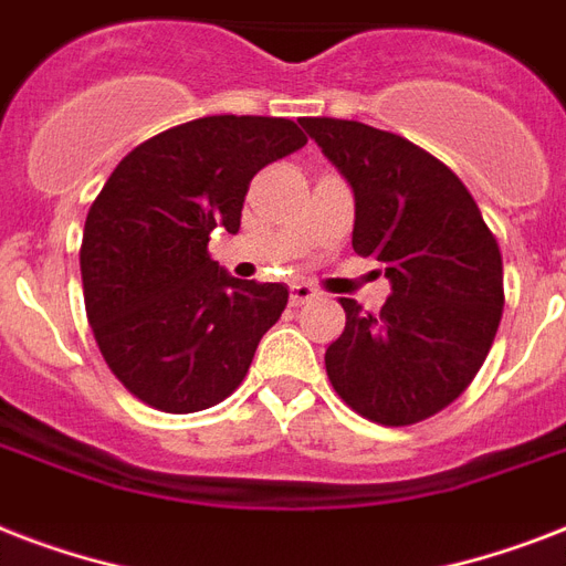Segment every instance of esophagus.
I'll list each match as a JSON object with an SVG mask.
<instances>
[{
	"instance_id": "1",
	"label": "esophagus",
	"mask_w": 566,
	"mask_h": 566,
	"mask_svg": "<svg viewBox=\"0 0 566 566\" xmlns=\"http://www.w3.org/2000/svg\"><path fill=\"white\" fill-rule=\"evenodd\" d=\"M317 300V291L311 284H293L291 287V305H305V302Z\"/></svg>"
}]
</instances>
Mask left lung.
Masks as SVG:
<instances>
[{
  "label": "left lung",
  "mask_w": 566,
  "mask_h": 566,
  "mask_svg": "<svg viewBox=\"0 0 566 566\" xmlns=\"http://www.w3.org/2000/svg\"><path fill=\"white\" fill-rule=\"evenodd\" d=\"M355 193L353 249L381 261L390 296L355 300L326 349L332 387L381 426L420 422L464 394L500 328L502 255L482 211L447 164L355 119L305 117Z\"/></svg>",
  "instance_id": "obj_1"
}]
</instances>
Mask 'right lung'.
<instances>
[{
    "label": "right lung",
    "instance_id": "add662e5",
    "mask_svg": "<svg viewBox=\"0 0 566 566\" xmlns=\"http://www.w3.org/2000/svg\"><path fill=\"white\" fill-rule=\"evenodd\" d=\"M305 144L293 119L222 114L149 137L111 172L84 222V308L140 402L193 413L243 381L287 287L234 279L208 240L238 234L252 176Z\"/></svg>",
    "mask_w": 566,
    "mask_h": 566
}]
</instances>
